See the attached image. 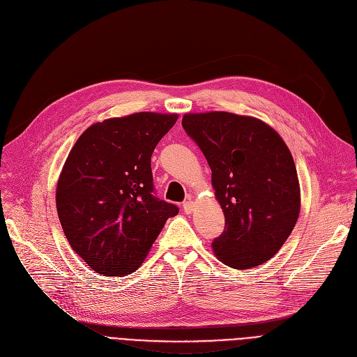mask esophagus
I'll use <instances>...</instances> for the list:
<instances>
[{
  "mask_svg": "<svg viewBox=\"0 0 357 357\" xmlns=\"http://www.w3.org/2000/svg\"><path fill=\"white\" fill-rule=\"evenodd\" d=\"M194 207H195V204H194V201H192V199L185 201V202H183V205H182V208H183V211H185L186 214H191V213L194 211Z\"/></svg>",
  "mask_w": 357,
  "mask_h": 357,
  "instance_id": "34e87169",
  "label": "esophagus"
}]
</instances>
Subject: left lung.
<instances>
[{"label": "left lung", "instance_id": "1", "mask_svg": "<svg viewBox=\"0 0 357 357\" xmlns=\"http://www.w3.org/2000/svg\"><path fill=\"white\" fill-rule=\"evenodd\" d=\"M182 127L211 169L226 227L213 241L215 257L233 269L272 259L292 233L301 191L284 139L259 119L227 111L188 112Z\"/></svg>", "mask_w": 357, "mask_h": 357}]
</instances>
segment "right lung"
<instances>
[{
  "label": "right lung",
  "mask_w": 357,
  "mask_h": 357,
  "mask_svg": "<svg viewBox=\"0 0 357 357\" xmlns=\"http://www.w3.org/2000/svg\"><path fill=\"white\" fill-rule=\"evenodd\" d=\"M178 114L136 112L89 126L73 144L56 186V208L73 252L104 276L135 272L174 204L153 192L150 158Z\"/></svg>",
  "instance_id": "right-lung-1"
}]
</instances>
